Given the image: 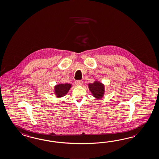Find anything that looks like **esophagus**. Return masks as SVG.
<instances>
[{
  "instance_id": "34e87169",
  "label": "esophagus",
  "mask_w": 159,
  "mask_h": 159,
  "mask_svg": "<svg viewBox=\"0 0 159 159\" xmlns=\"http://www.w3.org/2000/svg\"><path fill=\"white\" fill-rule=\"evenodd\" d=\"M75 85H78V86H80L83 84V82L81 80H78V81H75Z\"/></svg>"
}]
</instances>
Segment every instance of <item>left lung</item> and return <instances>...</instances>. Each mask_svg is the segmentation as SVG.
<instances>
[{
  "label": "left lung",
  "instance_id": "1",
  "mask_svg": "<svg viewBox=\"0 0 159 159\" xmlns=\"http://www.w3.org/2000/svg\"><path fill=\"white\" fill-rule=\"evenodd\" d=\"M88 87L92 95L96 99H101L103 97L104 85L100 82L95 81L93 84H89Z\"/></svg>",
  "mask_w": 159,
  "mask_h": 159
}]
</instances>
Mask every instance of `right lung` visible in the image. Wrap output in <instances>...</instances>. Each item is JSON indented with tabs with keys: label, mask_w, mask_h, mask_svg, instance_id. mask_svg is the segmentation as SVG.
<instances>
[{
	"label": "right lung",
	"mask_w": 159,
	"mask_h": 159,
	"mask_svg": "<svg viewBox=\"0 0 159 159\" xmlns=\"http://www.w3.org/2000/svg\"><path fill=\"white\" fill-rule=\"evenodd\" d=\"M71 87L70 84H60L55 86V94L57 98L66 95Z\"/></svg>",
	"instance_id": "obj_1"
}]
</instances>
